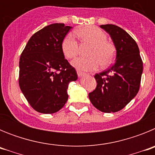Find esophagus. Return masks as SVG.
Segmentation results:
<instances>
[{"instance_id":"1","label":"esophagus","mask_w":155,"mask_h":155,"mask_svg":"<svg viewBox=\"0 0 155 155\" xmlns=\"http://www.w3.org/2000/svg\"><path fill=\"white\" fill-rule=\"evenodd\" d=\"M78 75L79 78H81V77L85 76L86 74H85V73H84V72H81V71H78Z\"/></svg>"}]
</instances>
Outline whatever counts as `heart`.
Masks as SVG:
<instances>
[{
	"label": "heart",
	"mask_w": 155,
	"mask_h": 155,
	"mask_svg": "<svg viewBox=\"0 0 155 155\" xmlns=\"http://www.w3.org/2000/svg\"><path fill=\"white\" fill-rule=\"evenodd\" d=\"M83 44L90 43L87 55L89 57H80L72 62V66L78 71H89L96 70L101 66L108 67L113 64L115 58V49L107 42V35L102 30L95 26H85L75 31ZM63 54L67 59H74L78 55L80 46L73 34L64 37L61 43Z\"/></svg>",
	"instance_id": "obj_1"
}]
</instances>
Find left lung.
I'll return each mask as SVG.
<instances>
[{
  "label": "left lung",
  "mask_w": 155,
  "mask_h": 155,
  "mask_svg": "<svg viewBox=\"0 0 155 155\" xmlns=\"http://www.w3.org/2000/svg\"><path fill=\"white\" fill-rule=\"evenodd\" d=\"M100 27L109 34L114 43L116 63L94 75L97 87L88 96L92 105L101 112L116 113L124 109L137 94L143 61L137 42L125 30L111 24Z\"/></svg>",
  "instance_id": "left-lung-1"
}]
</instances>
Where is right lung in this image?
<instances>
[{
    "label": "right lung",
    "instance_id": "1",
    "mask_svg": "<svg viewBox=\"0 0 155 155\" xmlns=\"http://www.w3.org/2000/svg\"><path fill=\"white\" fill-rule=\"evenodd\" d=\"M71 28L64 23L44 27L30 38L20 57L19 86L30 105L40 113L62 109L68 99L70 82L78 79L76 70L61 50Z\"/></svg>",
    "mask_w": 155,
    "mask_h": 155
}]
</instances>
